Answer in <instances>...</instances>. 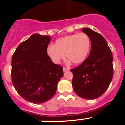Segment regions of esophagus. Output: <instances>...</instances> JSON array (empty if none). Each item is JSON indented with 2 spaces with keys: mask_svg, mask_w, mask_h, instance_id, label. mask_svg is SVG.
I'll list each match as a JSON object with an SVG mask.
<instances>
[{
  "mask_svg": "<svg viewBox=\"0 0 125 125\" xmlns=\"http://www.w3.org/2000/svg\"><path fill=\"white\" fill-rule=\"evenodd\" d=\"M69 68H63V71H64V73L67 72V71H69Z\"/></svg>",
  "mask_w": 125,
  "mask_h": 125,
  "instance_id": "esophagus-1",
  "label": "esophagus"
}]
</instances>
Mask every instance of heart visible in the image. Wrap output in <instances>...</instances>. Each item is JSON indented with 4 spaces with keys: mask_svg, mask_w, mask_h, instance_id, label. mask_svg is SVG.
<instances>
[{
    "mask_svg": "<svg viewBox=\"0 0 125 125\" xmlns=\"http://www.w3.org/2000/svg\"><path fill=\"white\" fill-rule=\"evenodd\" d=\"M91 49V39L84 32L73 34L56 40L54 46L47 47V54L54 63L59 64L64 57L73 64L82 63Z\"/></svg>",
    "mask_w": 125,
    "mask_h": 125,
    "instance_id": "b5f03b06",
    "label": "heart"
}]
</instances>
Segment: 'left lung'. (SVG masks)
Returning a JSON list of instances; mask_svg holds the SVG:
<instances>
[{
	"label": "left lung",
	"instance_id": "1",
	"mask_svg": "<svg viewBox=\"0 0 125 125\" xmlns=\"http://www.w3.org/2000/svg\"><path fill=\"white\" fill-rule=\"evenodd\" d=\"M90 37L91 51L80 66L71 69L74 91L81 98L94 100L105 92L113 74L111 49L101 34L89 28L82 29Z\"/></svg>",
	"mask_w": 125,
	"mask_h": 125
}]
</instances>
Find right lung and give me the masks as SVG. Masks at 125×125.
Instances as JSON below:
<instances>
[{"instance_id": "right-lung-1", "label": "right lung", "mask_w": 125, "mask_h": 125, "mask_svg": "<svg viewBox=\"0 0 125 125\" xmlns=\"http://www.w3.org/2000/svg\"><path fill=\"white\" fill-rule=\"evenodd\" d=\"M51 39L34 34L19 45L12 57V81L22 98L34 104L51 100L63 76V69L47 54Z\"/></svg>"}]
</instances>
